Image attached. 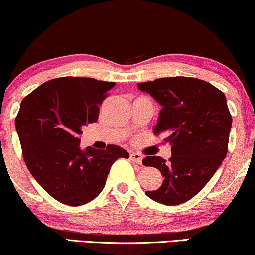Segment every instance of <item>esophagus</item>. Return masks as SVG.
Segmentation results:
<instances>
[{
	"instance_id": "obj_1",
	"label": "esophagus",
	"mask_w": 255,
	"mask_h": 255,
	"mask_svg": "<svg viewBox=\"0 0 255 255\" xmlns=\"http://www.w3.org/2000/svg\"><path fill=\"white\" fill-rule=\"evenodd\" d=\"M130 159L136 164H141L142 154H140L139 152H130Z\"/></svg>"
}]
</instances>
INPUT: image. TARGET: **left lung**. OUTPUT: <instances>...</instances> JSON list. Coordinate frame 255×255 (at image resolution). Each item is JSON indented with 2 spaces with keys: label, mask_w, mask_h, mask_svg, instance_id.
I'll use <instances>...</instances> for the list:
<instances>
[{
  "label": "left lung",
  "mask_w": 255,
  "mask_h": 255,
  "mask_svg": "<svg viewBox=\"0 0 255 255\" xmlns=\"http://www.w3.org/2000/svg\"><path fill=\"white\" fill-rule=\"evenodd\" d=\"M137 87L162 105L154 134H166L171 157L147 156L145 166L162 172V186L146 191L164 205L188 201L206 186L227 156L231 115L224 93L207 81L188 77L160 78Z\"/></svg>",
  "instance_id": "left-lung-1"
}]
</instances>
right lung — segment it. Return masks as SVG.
I'll return each instance as SVG.
<instances>
[{"instance_id": "obj_1", "label": "right lung", "mask_w": 255, "mask_h": 255, "mask_svg": "<svg viewBox=\"0 0 255 255\" xmlns=\"http://www.w3.org/2000/svg\"><path fill=\"white\" fill-rule=\"evenodd\" d=\"M114 86L92 78H57L32 91L20 104L15 128L26 166L60 203H90L103 191L114 162L129 157L118 145L80 148L81 128L97 121L98 105Z\"/></svg>"}]
</instances>
